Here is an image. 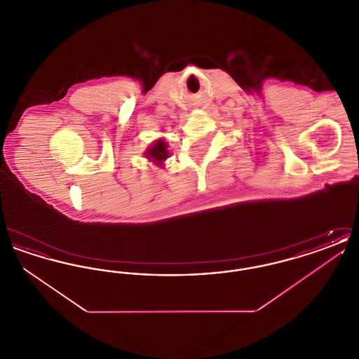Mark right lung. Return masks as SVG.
I'll list each match as a JSON object with an SVG mask.
<instances>
[{"label": "right lung", "mask_w": 359, "mask_h": 359, "mask_svg": "<svg viewBox=\"0 0 359 359\" xmlns=\"http://www.w3.org/2000/svg\"><path fill=\"white\" fill-rule=\"evenodd\" d=\"M145 156L149 161H152L154 165L163 168L164 161L170 157V151H168V144L165 142L164 138H157L151 144V147L147 149Z\"/></svg>", "instance_id": "add662e5"}]
</instances>
